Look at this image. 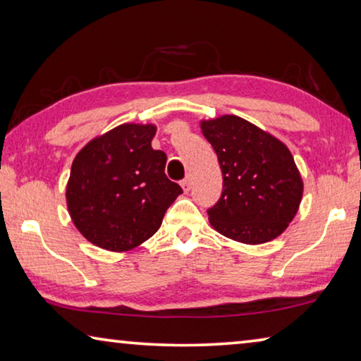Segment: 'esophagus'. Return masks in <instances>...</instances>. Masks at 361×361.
<instances>
[{
    "label": "esophagus",
    "instance_id": "1",
    "mask_svg": "<svg viewBox=\"0 0 361 361\" xmlns=\"http://www.w3.org/2000/svg\"><path fill=\"white\" fill-rule=\"evenodd\" d=\"M181 188L185 192H188L189 189H191V176H186V178L181 181Z\"/></svg>",
    "mask_w": 361,
    "mask_h": 361
}]
</instances>
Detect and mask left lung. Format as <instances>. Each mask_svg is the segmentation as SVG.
Returning <instances> with one entry per match:
<instances>
[{
  "instance_id": "obj_1",
  "label": "left lung",
  "mask_w": 361,
  "mask_h": 361,
  "mask_svg": "<svg viewBox=\"0 0 361 361\" xmlns=\"http://www.w3.org/2000/svg\"><path fill=\"white\" fill-rule=\"evenodd\" d=\"M223 173V192L207 210L213 229L258 245L288 228L302 199V178L290 149L234 114L200 121Z\"/></svg>"
}]
</instances>
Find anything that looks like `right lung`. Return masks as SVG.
I'll return each mask as SVG.
<instances>
[{"instance_id":"right-lung-1","label":"right lung","mask_w":361,"mask_h":361,"mask_svg":"<svg viewBox=\"0 0 361 361\" xmlns=\"http://www.w3.org/2000/svg\"><path fill=\"white\" fill-rule=\"evenodd\" d=\"M154 124H121L84 146L71 164L66 207L90 243L129 252L161 228L183 192L166 175L167 156L152 149Z\"/></svg>"}]
</instances>
